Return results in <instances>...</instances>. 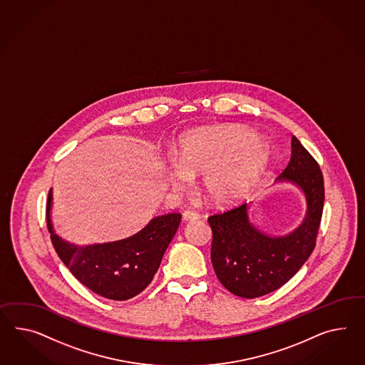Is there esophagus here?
<instances>
[{
	"label": "esophagus",
	"instance_id": "34e87169",
	"mask_svg": "<svg viewBox=\"0 0 365 365\" xmlns=\"http://www.w3.org/2000/svg\"><path fill=\"white\" fill-rule=\"evenodd\" d=\"M182 217H184L185 221H195V220L200 218V215H198L197 212H195V210H192V209H187V210L184 212Z\"/></svg>",
	"mask_w": 365,
	"mask_h": 365
}]
</instances>
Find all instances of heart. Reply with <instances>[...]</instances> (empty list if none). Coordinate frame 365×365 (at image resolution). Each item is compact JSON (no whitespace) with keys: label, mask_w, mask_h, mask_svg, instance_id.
Listing matches in <instances>:
<instances>
[{"label":"heart","mask_w":365,"mask_h":365,"mask_svg":"<svg viewBox=\"0 0 365 365\" xmlns=\"http://www.w3.org/2000/svg\"><path fill=\"white\" fill-rule=\"evenodd\" d=\"M270 144L254 132L237 127H212L189 132L173 150L168 170L173 187H184L201 173L206 197L217 205H233L249 196L270 163Z\"/></svg>","instance_id":"obj_1"}]
</instances>
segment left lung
I'll list each match as a JSON object with an SVG mask.
<instances>
[{
  "instance_id": "1",
  "label": "left lung",
  "mask_w": 365,
  "mask_h": 365,
  "mask_svg": "<svg viewBox=\"0 0 365 365\" xmlns=\"http://www.w3.org/2000/svg\"><path fill=\"white\" fill-rule=\"evenodd\" d=\"M277 181H287L306 196L303 222L286 235H269L250 222L247 204L207 218L213 232L212 263L226 290L258 298L278 290L299 271L317 245L324 205V181L317 160L295 136L291 159Z\"/></svg>"
}]
</instances>
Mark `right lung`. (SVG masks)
<instances>
[{
  "label": "right lung",
  "mask_w": 365,
  "mask_h": 365,
  "mask_svg": "<svg viewBox=\"0 0 365 365\" xmlns=\"http://www.w3.org/2000/svg\"><path fill=\"white\" fill-rule=\"evenodd\" d=\"M51 189L46 222L51 242L66 267L95 294L113 300L131 299L150 284L163 255L178 232L181 215L155 217L139 233L120 241L78 246L62 240L51 222Z\"/></svg>",
  "instance_id": "obj_1"
}]
</instances>
